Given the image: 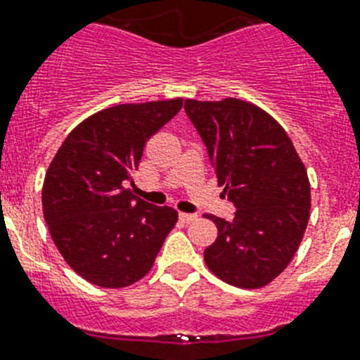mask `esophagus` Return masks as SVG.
I'll return each mask as SVG.
<instances>
[{
	"label": "esophagus",
	"instance_id": "obj_1",
	"mask_svg": "<svg viewBox=\"0 0 360 360\" xmlns=\"http://www.w3.org/2000/svg\"><path fill=\"white\" fill-rule=\"evenodd\" d=\"M178 219H180L184 224H189V222L197 221V215H193V213H180V215H178Z\"/></svg>",
	"mask_w": 360,
	"mask_h": 360
}]
</instances>
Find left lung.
<instances>
[{"mask_svg": "<svg viewBox=\"0 0 360 360\" xmlns=\"http://www.w3.org/2000/svg\"><path fill=\"white\" fill-rule=\"evenodd\" d=\"M186 114L206 145L233 221L210 215L217 239L207 269L239 289H259L287 269L304 239L311 186L304 162L278 121L246 101L186 99Z\"/></svg>", "mask_w": 360, "mask_h": 360, "instance_id": "8db88e82", "label": "left lung"}]
</instances>
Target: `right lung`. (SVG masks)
Returning a JSON list of instances; mask_svg holds the SVG:
<instances>
[{"mask_svg":"<svg viewBox=\"0 0 360 360\" xmlns=\"http://www.w3.org/2000/svg\"><path fill=\"white\" fill-rule=\"evenodd\" d=\"M182 105L176 97L101 110L56 150L41 187L44 219L62 257L86 281L121 289L153 269L178 212L136 198L127 184L134 186L148 138Z\"/></svg>","mask_w":360,"mask_h":360,"instance_id":"1","label":"right lung"}]
</instances>
